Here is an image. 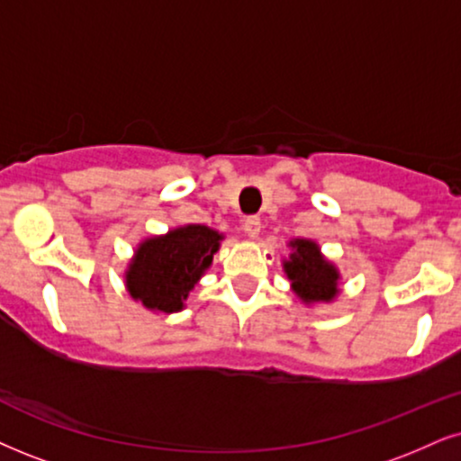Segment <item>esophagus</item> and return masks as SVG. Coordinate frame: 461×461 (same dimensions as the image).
<instances>
[{
    "instance_id": "34e87169",
    "label": "esophagus",
    "mask_w": 461,
    "mask_h": 461,
    "mask_svg": "<svg viewBox=\"0 0 461 461\" xmlns=\"http://www.w3.org/2000/svg\"><path fill=\"white\" fill-rule=\"evenodd\" d=\"M260 229H263V224H260V218H257V215H249V218L243 221V230H246L249 240H257L260 235Z\"/></svg>"
}]
</instances>
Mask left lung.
<instances>
[{"mask_svg": "<svg viewBox=\"0 0 461 461\" xmlns=\"http://www.w3.org/2000/svg\"><path fill=\"white\" fill-rule=\"evenodd\" d=\"M293 254L284 260V271L297 297L303 303H329L338 297L339 271L321 254L316 241L293 240Z\"/></svg>", "mask_w": 461, "mask_h": 461, "instance_id": "1", "label": "left lung"}]
</instances>
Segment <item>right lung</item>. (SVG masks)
Segmentation results:
<instances>
[{"label": "right lung", "mask_w": 461, "mask_h": 461, "mask_svg": "<svg viewBox=\"0 0 461 461\" xmlns=\"http://www.w3.org/2000/svg\"><path fill=\"white\" fill-rule=\"evenodd\" d=\"M221 240V232L203 224L179 226L145 240L126 271L130 297L153 312L184 310V301L209 269Z\"/></svg>", "instance_id": "right-lung-1"}]
</instances>
